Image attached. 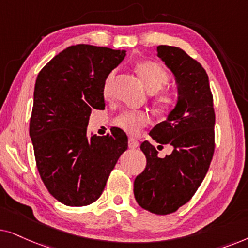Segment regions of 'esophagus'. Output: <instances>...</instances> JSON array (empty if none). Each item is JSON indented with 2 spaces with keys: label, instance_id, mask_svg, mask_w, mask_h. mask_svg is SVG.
<instances>
[{
  "label": "esophagus",
  "instance_id": "34e87169",
  "mask_svg": "<svg viewBox=\"0 0 248 248\" xmlns=\"http://www.w3.org/2000/svg\"><path fill=\"white\" fill-rule=\"evenodd\" d=\"M138 145H140V143H138L135 138L130 137L129 140H128V146H129V148H137Z\"/></svg>",
  "mask_w": 248,
  "mask_h": 248
}]
</instances>
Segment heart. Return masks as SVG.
<instances>
[{
  "label": "heart",
  "mask_w": 248,
  "mask_h": 248,
  "mask_svg": "<svg viewBox=\"0 0 248 248\" xmlns=\"http://www.w3.org/2000/svg\"><path fill=\"white\" fill-rule=\"evenodd\" d=\"M136 70L145 87L152 93L156 92L153 96V102L157 110L164 114L170 113L171 111L174 110L178 102H179V95L177 92L173 90L160 91L170 81V76L166 69L156 62L144 61L140 62L136 65ZM112 78H113V75L110 74L105 79L103 86V95L105 97H108V95H110V84ZM147 124L148 115L146 112L143 111L122 112L114 119L115 126L126 131L127 134L131 135L140 133L141 128L147 126Z\"/></svg>",
  "instance_id": "1"
}]
</instances>
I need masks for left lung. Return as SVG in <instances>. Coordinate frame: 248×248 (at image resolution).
Segmentation results:
<instances>
[{
  "label": "left lung",
  "instance_id": "left-lung-1",
  "mask_svg": "<svg viewBox=\"0 0 248 248\" xmlns=\"http://www.w3.org/2000/svg\"><path fill=\"white\" fill-rule=\"evenodd\" d=\"M156 52L176 76L179 102L150 136L173 150L160 157L150 141L141 143L146 168L134 181V195L143 209L164 216L189 202L205 178L216 148V113L202 64L176 46L160 45Z\"/></svg>",
  "mask_w": 248,
  "mask_h": 248
}]
</instances>
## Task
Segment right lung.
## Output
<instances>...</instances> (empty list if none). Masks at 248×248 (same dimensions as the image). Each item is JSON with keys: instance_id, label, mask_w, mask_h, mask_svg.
<instances>
[{"instance_id": "add662e5", "label": "right lung", "mask_w": 248, "mask_h": 248, "mask_svg": "<svg viewBox=\"0 0 248 248\" xmlns=\"http://www.w3.org/2000/svg\"><path fill=\"white\" fill-rule=\"evenodd\" d=\"M126 52L78 44L39 71L29 124L37 170L48 193L68 206H86L103 193L127 150L120 129L87 137L92 110L105 107L103 86Z\"/></svg>"}]
</instances>
